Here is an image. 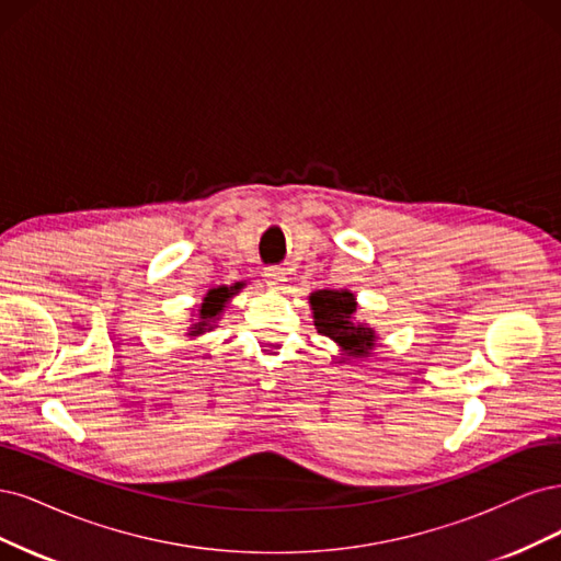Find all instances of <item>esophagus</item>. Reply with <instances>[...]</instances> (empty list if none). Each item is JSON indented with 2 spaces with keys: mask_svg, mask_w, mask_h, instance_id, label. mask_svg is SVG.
Segmentation results:
<instances>
[{
  "mask_svg": "<svg viewBox=\"0 0 561 561\" xmlns=\"http://www.w3.org/2000/svg\"><path fill=\"white\" fill-rule=\"evenodd\" d=\"M265 282H267V286L282 288L284 282H286V270H284V267H277V265L265 267Z\"/></svg>",
  "mask_w": 561,
  "mask_h": 561,
  "instance_id": "obj_1",
  "label": "esophagus"
}]
</instances>
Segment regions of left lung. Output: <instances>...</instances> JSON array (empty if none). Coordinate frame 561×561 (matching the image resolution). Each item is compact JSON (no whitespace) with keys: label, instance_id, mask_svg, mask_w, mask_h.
Returning a JSON list of instances; mask_svg holds the SVG:
<instances>
[{"label":"left lung","instance_id":"left-lung-1","mask_svg":"<svg viewBox=\"0 0 561 561\" xmlns=\"http://www.w3.org/2000/svg\"><path fill=\"white\" fill-rule=\"evenodd\" d=\"M314 327L321 335L331 337L345 356H368L375 347V331L366 323L354 321L356 296L352 291H314L310 294Z\"/></svg>","mask_w":561,"mask_h":561}]
</instances>
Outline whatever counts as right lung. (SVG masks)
<instances>
[{
    "label": "right lung",
    "mask_w": 561,
    "mask_h": 561,
    "mask_svg": "<svg viewBox=\"0 0 561 561\" xmlns=\"http://www.w3.org/2000/svg\"><path fill=\"white\" fill-rule=\"evenodd\" d=\"M242 288V284L238 282L234 286H219V288H209V294L203 298V305L201 310H197V321L191 323V331L188 335L191 337H197L203 335L207 331H211V327L216 321H219V317L224 314L228 300L238 294Z\"/></svg>",
    "instance_id": "1"
}]
</instances>
